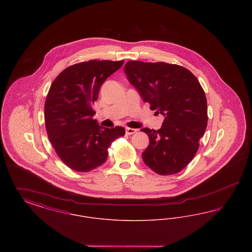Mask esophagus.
<instances>
[{
    "label": "esophagus",
    "instance_id": "34e87169",
    "mask_svg": "<svg viewBox=\"0 0 252 252\" xmlns=\"http://www.w3.org/2000/svg\"><path fill=\"white\" fill-rule=\"evenodd\" d=\"M136 132H137V129H135V128H131V127H126V133L127 135H131V134H134Z\"/></svg>",
    "mask_w": 252,
    "mask_h": 252
}]
</instances>
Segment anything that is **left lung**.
<instances>
[{
  "label": "left lung",
  "instance_id": "8db88e82",
  "mask_svg": "<svg viewBox=\"0 0 252 252\" xmlns=\"http://www.w3.org/2000/svg\"><path fill=\"white\" fill-rule=\"evenodd\" d=\"M127 80L150 108L164 116L159 129L142 128L149 144L144 163L162 176L180 172L192 160L207 127V99L197 78L189 70L165 62L128 61Z\"/></svg>",
  "mask_w": 252,
  "mask_h": 252
}]
</instances>
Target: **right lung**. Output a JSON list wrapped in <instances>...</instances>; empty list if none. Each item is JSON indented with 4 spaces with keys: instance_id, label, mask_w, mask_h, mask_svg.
Instances as JSON below:
<instances>
[{
    "instance_id": "obj_1",
    "label": "right lung",
    "mask_w": 252,
    "mask_h": 252,
    "mask_svg": "<svg viewBox=\"0 0 252 252\" xmlns=\"http://www.w3.org/2000/svg\"><path fill=\"white\" fill-rule=\"evenodd\" d=\"M124 60H90L60 72L49 90L44 119L49 140L60 159L77 172H89L103 164L108 148L125 128H108L93 119V105L102 84L119 70Z\"/></svg>"
}]
</instances>
